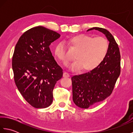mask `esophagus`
<instances>
[{
	"label": "esophagus",
	"mask_w": 133,
	"mask_h": 133,
	"mask_svg": "<svg viewBox=\"0 0 133 133\" xmlns=\"http://www.w3.org/2000/svg\"><path fill=\"white\" fill-rule=\"evenodd\" d=\"M63 77L64 78H68L70 77V75L68 74V73L66 72H64L63 74Z\"/></svg>",
	"instance_id": "34e87169"
}]
</instances>
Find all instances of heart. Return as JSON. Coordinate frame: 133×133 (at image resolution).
<instances>
[{
	"mask_svg": "<svg viewBox=\"0 0 133 133\" xmlns=\"http://www.w3.org/2000/svg\"><path fill=\"white\" fill-rule=\"evenodd\" d=\"M66 42L76 51V61L69 67L72 71L81 68L83 71L95 69L104 60L109 49V42L103 37L94 38L86 34H78L70 37ZM54 54L64 64L70 59L62 42L55 47Z\"/></svg>",
	"mask_w": 133,
	"mask_h": 133,
	"instance_id": "obj_1",
	"label": "heart"
}]
</instances>
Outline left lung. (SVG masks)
I'll list each match as a JSON object with an SVG mask.
<instances>
[{"mask_svg":"<svg viewBox=\"0 0 133 133\" xmlns=\"http://www.w3.org/2000/svg\"><path fill=\"white\" fill-rule=\"evenodd\" d=\"M103 33L109 42V49L102 62L90 72L71 78L72 100L78 107L87 109L105 99L111 94L121 72V55L118 44L109 31L92 27Z\"/></svg>","mask_w":133,"mask_h":133,"instance_id":"1","label":"left lung"}]
</instances>
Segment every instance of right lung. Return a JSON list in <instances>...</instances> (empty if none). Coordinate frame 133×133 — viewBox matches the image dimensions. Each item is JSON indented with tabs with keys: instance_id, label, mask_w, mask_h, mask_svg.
I'll use <instances>...</instances> for the list:
<instances>
[{
	"instance_id": "add662e5",
	"label": "right lung",
	"mask_w": 133,
	"mask_h": 133,
	"mask_svg": "<svg viewBox=\"0 0 133 133\" xmlns=\"http://www.w3.org/2000/svg\"><path fill=\"white\" fill-rule=\"evenodd\" d=\"M61 35L42 26L22 35L14 50L12 66L16 86L28 103L46 108L52 102V91L63 76L49 46Z\"/></svg>"
}]
</instances>
